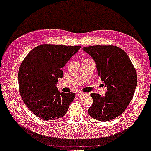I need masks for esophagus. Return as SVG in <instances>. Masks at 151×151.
<instances>
[{
  "mask_svg": "<svg viewBox=\"0 0 151 151\" xmlns=\"http://www.w3.org/2000/svg\"><path fill=\"white\" fill-rule=\"evenodd\" d=\"M76 95H78V96H84V95H86L85 93L80 92V91H78V92L76 93Z\"/></svg>",
  "mask_w": 151,
  "mask_h": 151,
  "instance_id": "1",
  "label": "esophagus"
}]
</instances>
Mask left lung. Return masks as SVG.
<instances>
[{
    "label": "left lung",
    "mask_w": 151,
    "mask_h": 151,
    "mask_svg": "<svg viewBox=\"0 0 151 151\" xmlns=\"http://www.w3.org/2000/svg\"><path fill=\"white\" fill-rule=\"evenodd\" d=\"M93 58L98 76L107 87L104 97L91 93L93 102L89 115L99 121H109L122 114L133 97L137 85L135 68L124 50L114 45L84 47Z\"/></svg>",
    "instance_id": "left-lung-1"
}]
</instances>
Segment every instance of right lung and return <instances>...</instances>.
<instances>
[{
  "mask_svg": "<svg viewBox=\"0 0 151 151\" xmlns=\"http://www.w3.org/2000/svg\"><path fill=\"white\" fill-rule=\"evenodd\" d=\"M81 46L43 44L31 50L18 70L19 91L32 113L45 120H55L67 113L75 98L72 92H59L56 84L63 68Z\"/></svg>",
  "mask_w": 151,
  "mask_h": 151,
  "instance_id": "right-lung-1",
  "label": "right lung"
}]
</instances>
